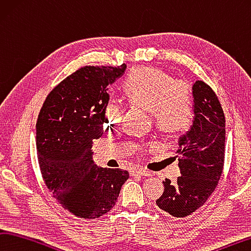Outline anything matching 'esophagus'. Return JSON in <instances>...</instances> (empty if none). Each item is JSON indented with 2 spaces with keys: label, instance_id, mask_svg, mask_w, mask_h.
I'll use <instances>...</instances> for the list:
<instances>
[{
  "label": "esophagus",
  "instance_id": "1",
  "mask_svg": "<svg viewBox=\"0 0 251 251\" xmlns=\"http://www.w3.org/2000/svg\"><path fill=\"white\" fill-rule=\"evenodd\" d=\"M133 174L141 175V176H150L151 172H150V171H147V170H144V169H134L133 170Z\"/></svg>",
  "mask_w": 251,
  "mask_h": 251
}]
</instances>
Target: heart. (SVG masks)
Returning <instances> with one entry per match:
<instances>
[{
    "label": "heart",
    "instance_id": "obj_1",
    "mask_svg": "<svg viewBox=\"0 0 251 251\" xmlns=\"http://www.w3.org/2000/svg\"><path fill=\"white\" fill-rule=\"evenodd\" d=\"M126 100L131 104L150 109L157 128L166 132H179L188 128L194 116L191 88L175 81L170 75L151 67L133 68L122 83ZM123 108L117 101H109L104 108L105 126L122 122Z\"/></svg>",
    "mask_w": 251,
    "mask_h": 251
}]
</instances>
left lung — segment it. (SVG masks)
Here are the masks:
<instances>
[{
  "label": "left lung",
  "mask_w": 251,
  "mask_h": 251,
  "mask_svg": "<svg viewBox=\"0 0 251 251\" xmlns=\"http://www.w3.org/2000/svg\"><path fill=\"white\" fill-rule=\"evenodd\" d=\"M194 121L179 138L176 183L165 178L164 192L156 205L171 216H190L213 194L222 176L225 161V114L216 94L207 83L193 85Z\"/></svg>",
  "instance_id": "left-lung-1"
}]
</instances>
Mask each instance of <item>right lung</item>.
Returning a JSON list of instances; mask_svg holds the SVG:
<instances>
[{
    "instance_id": "obj_1",
    "label": "right lung",
    "mask_w": 251,
    "mask_h": 251,
    "mask_svg": "<svg viewBox=\"0 0 251 251\" xmlns=\"http://www.w3.org/2000/svg\"><path fill=\"white\" fill-rule=\"evenodd\" d=\"M126 64L85 66L60 81L44 101L36 122V149L44 182L55 200L75 216L94 219L108 213L128 171L101 168L92 144L103 134L108 87Z\"/></svg>"
}]
</instances>
